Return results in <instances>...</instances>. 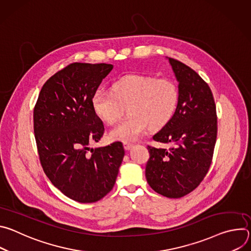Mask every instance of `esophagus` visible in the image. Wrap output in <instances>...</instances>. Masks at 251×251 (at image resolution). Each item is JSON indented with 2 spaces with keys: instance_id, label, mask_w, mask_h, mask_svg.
Returning <instances> with one entry per match:
<instances>
[{
  "instance_id": "1",
  "label": "esophagus",
  "mask_w": 251,
  "mask_h": 251,
  "mask_svg": "<svg viewBox=\"0 0 251 251\" xmlns=\"http://www.w3.org/2000/svg\"><path fill=\"white\" fill-rule=\"evenodd\" d=\"M123 145H124V149H125L126 151L130 150V149L133 147V144H132V143H129V142H124V143H123Z\"/></svg>"
}]
</instances>
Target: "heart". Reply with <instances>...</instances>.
Instances as JSON below:
<instances>
[{"instance_id": "obj_1", "label": "heart", "mask_w": 251, "mask_h": 251, "mask_svg": "<svg viewBox=\"0 0 251 251\" xmlns=\"http://www.w3.org/2000/svg\"><path fill=\"white\" fill-rule=\"evenodd\" d=\"M180 97L177 85L169 78L128 75L117 79L112 91L97 89L91 99L94 113L104 122L115 123L123 106H128L127 120L110 131L114 140L133 142L152 130L165 126L173 117Z\"/></svg>"}]
</instances>
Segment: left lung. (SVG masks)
<instances>
[{"instance_id":"left-lung-1","label":"left lung","mask_w":251,"mask_h":251,"mask_svg":"<svg viewBox=\"0 0 251 251\" xmlns=\"http://www.w3.org/2000/svg\"><path fill=\"white\" fill-rule=\"evenodd\" d=\"M169 61L178 81L180 97L173 117L153 139L172 146L147 147L150 158L145 175L156 193L178 199L197 189L210 167L218 117L208 84L185 63L171 57Z\"/></svg>"}]
</instances>
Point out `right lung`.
<instances>
[{
  "instance_id": "add662e5",
  "label": "right lung",
  "mask_w": 251,
  "mask_h": 251,
  "mask_svg": "<svg viewBox=\"0 0 251 251\" xmlns=\"http://www.w3.org/2000/svg\"><path fill=\"white\" fill-rule=\"evenodd\" d=\"M112 68L71 63L47 80L34 105L33 131L44 172L78 202H95L113 189L125 154L121 142L89 148L104 133L91 99Z\"/></svg>"
}]
</instances>
